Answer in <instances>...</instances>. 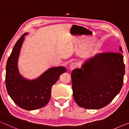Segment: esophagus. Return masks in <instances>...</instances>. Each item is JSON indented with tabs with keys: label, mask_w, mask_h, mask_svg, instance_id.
I'll return each mask as SVG.
<instances>
[{
	"label": "esophagus",
	"mask_w": 129,
	"mask_h": 129,
	"mask_svg": "<svg viewBox=\"0 0 129 129\" xmlns=\"http://www.w3.org/2000/svg\"><path fill=\"white\" fill-rule=\"evenodd\" d=\"M76 67H77L76 64H75V62H72L71 63L70 65H69V69H70V70L72 71L73 69H74L76 68Z\"/></svg>",
	"instance_id": "obj_1"
}]
</instances>
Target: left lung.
<instances>
[{"instance_id": "8db88e82", "label": "left lung", "mask_w": 129, "mask_h": 129, "mask_svg": "<svg viewBox=\"0 0 129 129\" xmlns=\"http://www.w3.org/2000/svg\"><path fill=\"white\" fill-rule=\"evenodd\" d=\"M119 50L123 53L120 46ZM121 53L96 54L72 71L73 96L80 107L102 109L119 93L124 75Z\"/></svg>"}]
</instances>
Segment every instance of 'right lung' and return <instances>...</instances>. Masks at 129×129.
I'll use <instances>...</instances> for the list:
<instances>
[{
  "label": "right lung",
  "instance_id": "add662e5",
  "mask_svg": "<svg viewBox=\"0 0 129 129\" xmlns=\"http://www.w3.org/2000/svg\"><path fill=\"white\" fill-rule=\"evenodd\" d=\"M26 33L16 43L6 65V86L16 105L26 110H34L46 106L49 101L51 89L60 76L66 72L64 67H51L34 79H27L20 74L18 63Z\"/></svg>",
  "mask_w": 129,
  "mask_h": 129
}]
</instances>
